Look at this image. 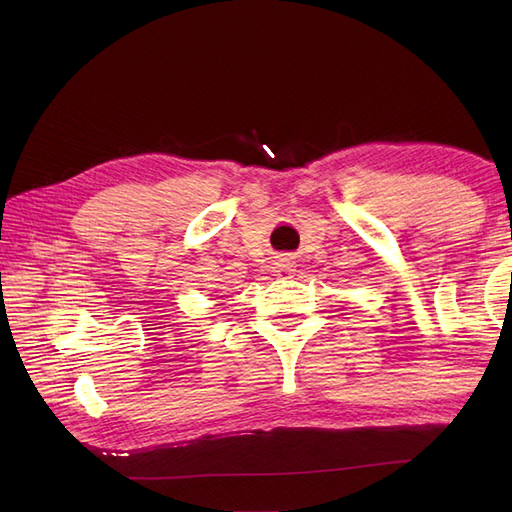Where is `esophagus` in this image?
Here are the masks:
<instances>
[{
	"label": "esophagus",
	"mask_w": 512,
	"mask_h": 512,
	"mask_svg": "<svg viewBox=\"0 0 512 512\" xmlns=\"http://www.w3.org/2000/svg\"><path fill=\"white\" fill-rule=\"evenodd\" d=\"M275 265H277V267H275V269H277V275H286V273H290L292 267H294L290 258H280V260L275 262Z\"/></svg>",
	"instance_id": "obj_1"
}]
</instances>
